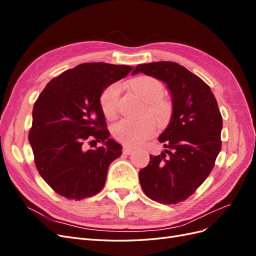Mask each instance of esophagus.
<instances>
[{"label": "esophagus", "mask_w": 256, "mask_h": 256, "mask_svg": "<svg viewBox=\"0 0 256 256\" xmlns=\"http://www.w3.org/2000/svg\"><path fill=\"white\" fill-rule=\"evenodd\" d=\"M122 152L125 154H130L134 152V148H131V147H128V146H124L122 147Z\"/></svg>", "instance_id": "obj_1"}]
</instances>
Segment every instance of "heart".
Wrapping results in <instances>:
<instances>
[{
  "label": "heart",
  "mask_w": 256,
  "mask_h": 256,
  "mask_svg": "<svg viewBox=\"0 0 256 256\" xmlns=\"http://www.w3.org/2000/svg\"><path fill=\"white\" fill-rule=\"evenodd\" d=\"M130 86L146 102L147 113L157 122L158 125L164 126L168 124L172 115V106L166 100L161 99L164 94V88L160 81L152 76H143L131 81ZM120 94V85L114 83L106 88L100 96V106L106 118H112L115 115ZM150 118L136 122L122 120L113 127V136L122 144L129 146L141 145L154 134L156 122Z\"/></svg>",
  "instance_id": "b5f03b06"
}]
</instances>
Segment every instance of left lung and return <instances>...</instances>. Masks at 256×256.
I'll return each mask as SVG.
<instances>
[{"instance_id": "obj_1", "label": "left lung", "mask_w": 256, "mask_h": 256, "mask_svg": "<svg viewBox=\"0 0 256 256\" xmlns=\"http://www.w3.org/2000/svg\"><path fill=\"white\" fill-rule=\"evenodd\" d=\"M140 72L166 85L172 115L158 138L164 152L150 154L138 180L152 200L176 204L193 194L210 174L221 150L222 116L210 88L184 66L154 62L138 65L132 74Z\"/></svg>"}]
</instances>
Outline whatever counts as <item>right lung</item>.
I'll use <instances>...</instances> for the list:
<instances>
[{"label": "right lung", "mask_w": 256, "mask_h": 256, "mask_svg": "<svg viewBox=\"0 0 256 256\" xmlns=\"http://www.w3.org/2000/svg\"><path fill=\"white\" fill-rule=\"evenodd\" d=\"M132 69L106 63L80 64L52 79L38 96L28 141L38 172L60 196L82 200L104 188L108 168L122 154V145L106 129L100 96ZM88 138L102 146L84 151L82 143Z\"/></svg>", "instance_id": "add662e5"}]
</instances>
